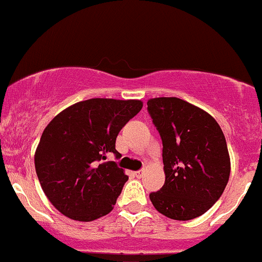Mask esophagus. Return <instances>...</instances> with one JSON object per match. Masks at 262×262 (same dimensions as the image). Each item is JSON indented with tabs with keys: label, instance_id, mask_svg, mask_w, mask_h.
<instances>
[{
	"label": "esophagus",
	"instance_id": "obj_1",
	"mask_svg": "<svg viewBox=\"0 0 262 262\" xmlns=\"http://www.w3.org/2000/svg\"><path fill=\"white\" fill-rule=\"evenodd\" d=\"M143 173H145V170H139L135 172V176H136L137 179H141V177L143 176Z\"/></svg>",
	"mask_w": 262,
	"mask_h": 262
}]
</instances>
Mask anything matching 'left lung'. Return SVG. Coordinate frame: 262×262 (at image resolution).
Masks as SVG:
<instances>
[{
    "label": "left lung",
    "mask_w": 262,
    "mask_h": 262,
    "mask_svg": "<svg viewBox=\"0 0 262 262\" xmlns=\"http://www.w3.org/2000/svg\"><path fill=\"white\" fill-rule=\"evenodd\" d=\"M162 140L165 184L150 193L155 209L172 220L199 217L220 199L230 177L224 132L204 110L177 97L147 101Z\"/></svg>",
    "instance_id": "left-lung-1"
}]
</instances>
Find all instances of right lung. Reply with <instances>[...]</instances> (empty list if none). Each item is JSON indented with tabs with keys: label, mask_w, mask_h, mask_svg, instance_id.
<instances>
[{
	"label": "right lung",
	"mask_w": 262,
	"mask_h": 262,
	"mask_svg": "<svg viewBox=\"0 0 262 262\" xmlns=\"http://www.w3.org/2000/svg\"><path fill=\"white\" fill-rule=\"evenodd\" d=\"M142 108L139 100L91 98L53 117L35 152V167L45 195L61 213L94 221L114 209L128 180L107 154L121 128Z\"/></svg>",
	"instance_id": "right-lung-1"
}]
</instances>
